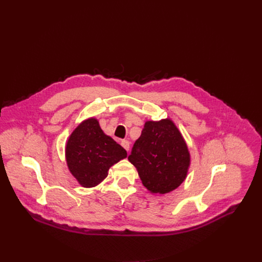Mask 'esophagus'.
I'll use <instances>...</instances> for the list:
<instances>
[{
  "instance_id": "1",
  "label": "esophagus",
  "mask_w": 262,
  "mask_h": 262,
  "mask_svg": "<svg viewBox=\"0 0 262 262\" xmlns=\"http://www.w3.org/2000/svg\"><path fill=\"white\" fill-rule=\"evenodd\" d=\"M121 144H122V146L125 148L126 150H128L129 149V141H127V140H122L121 141Z\"/></svg>"
}]
</instances>
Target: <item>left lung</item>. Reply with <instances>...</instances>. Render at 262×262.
<instances>
[{"label":"left lung","instance_id":"8db88e82","mask_svg":"<svg viewBox=\"0 0 262 262\" xmlns=\"http://www.w3.org/2000/svg\"><path fill=\"white\" fill-rule=\"evenodd\" d=\"M128 160L138 170L148 191L163 194L185 181L190 155L182 134L171 120L166 119L145 123Z\"/></svg>","mask_w":262,"mask_h":262}]
</instances>
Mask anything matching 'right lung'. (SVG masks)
Wrapping results in <instances>:
<instances>
[{
	"mask_svg": "<svg viewBox=\"0 0 262 262\" xmlns=\"http://www.w3.org/2000/svg\"><path fill=\"white\" fill-rule=\"evenodd\" d=\"M126 156V150L103 133L94 118L79 124L66 146L69 170L86 188L100 184L109 168Z\"/></svg>",
	"mask_w": 262,
	"mask_h": 262,
	"instance_id": "right-lung-1",
	"label": "right lung"
}]
</instances>
